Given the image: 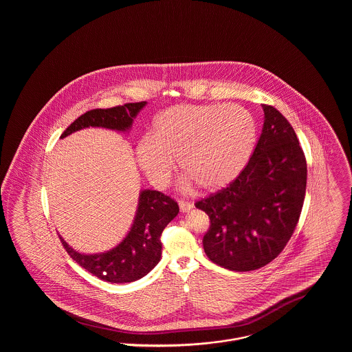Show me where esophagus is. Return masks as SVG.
Here are the masks:
<instances>
[{
    "label": "esophagus",
    "mask_w": 352,
    "mask_h": 352,
    "mask_svg": "<svg viewBox=\"0 0 352 352\" xmlns=\"http://www.w3.org/2000/svg\"><path fill=\"white\" fill-rule=\"evenodd\" d=\"M179 208L182 212H188L194 208V203L188 201H179Z\"/></svg>",
    "instance_id": "obj_1"
}]
</instances>
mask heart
I'll return each mask as SVG.
<instances>
[{
	"instance_id": "1",
	"label": "heart",
	"mask_w": 352,
	"mask_h": 352,
	"mask_svg": "<svg viewBox=\"0 0 352 352\" xmlns=\"http://www.w3.org/2000/svg\"><path fill=\"white\" fill-rule=\"evenodd\" d=\"M256 124L236 104H181L160 112L151 137L135 149L137 161L151 182L164 184L175 168L203 190L231 184L251 157Z\"/></svg>"
}]
</instances>
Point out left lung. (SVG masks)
Listing matches in <instances>:
<instances>
[{
  "label": "left lung",
  "mask_w": 352,
  "mask_h": 352,
  "mask_svg": "<svg viewBox=\"0 0 352 352\" xmlns=\"http://www.w3.org/2000/svg\"><path fill=\"white\" fill-rule=\"evenodd\" d=\"M264 124L250 162L227 188L197 208L211 220L203 237L208 258L250 272L276 258L301 215L307 168L297 134L273 107L261 105Z\"/></svg>",
  "instance_id": "obj_1"
}]
</instances>
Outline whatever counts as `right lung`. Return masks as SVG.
<instances>
[{
	"instance_id": "1",
	"label": "right lung",
	"mask_w": 352,
	"mask_h": 352,
	"mask_svg": "<svg viewBox=\"0 0 352 352\" xmlns=\"http://www.w3.org/2000/svg\"><path fill=\"white\" fill-rule=\"evenodd\" d=\"M145 105L146 101H141L85 112L68 126L60 138L85 128L129 133L134 118ZM178 212L177 201L170 197L155 190H141L133 223L116 247L100 253H82L69 247L60 234L59 239L72 260L98 278L112 284L133 283L160 263L162 254L160 236Z\"/></svg>"
}]
</instances>
